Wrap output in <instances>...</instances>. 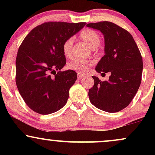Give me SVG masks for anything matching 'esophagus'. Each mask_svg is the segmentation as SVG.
<instances>
[{"label": "esophagus", "mask_w": 155, "mask_h": 155, "mask_svg": "<svg viewBox=\"0 0 155 155\" xmlns=\"http://www.w3.org/2000/svg\"><path fill=\"white\" fill-rule=\"evenodd\" d=\"M84 76V75L83 74H78V79H82Z\"/></svg>", "instance_id": "obj_1"}]
</instances>
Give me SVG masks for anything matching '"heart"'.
I'll use <instances>...</instances> for the list:
<instances>
[{"mask_svg":"<svg viewBox=\"0 0 155 155\" xmlns=\"http://www.w3.org/2000/svg\"><path fill=\"white\" fill-rule=\"evenodd\" d=\"M80 37L84 41L87 45L92 49L97 47L101 43V38L97 32L91 29L84 30L80 33ZM74 44V38H69L65 41L63 44V54L66 58H71L72 53V46ZM92 63L90 60L74 59L68 63V68L71 70L79 73H85L91 67Z\"/></svg>","mask_w":155,"mask_h":155,"instance_id":"obj_1","label":"heart"}]
</instances>
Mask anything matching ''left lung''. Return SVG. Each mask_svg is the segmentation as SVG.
I'll return each mask as SVG.
<instances>
[{"instance_id":"1","label":"left lung","mask_w":155,"mask_h":155,"mask_svg":"<svg viewBox=\"0 0 155 155\" xmlns=\"http://www.w3.org/2000/svg\"><path fill=\"white\" fill-rule=\"evenodd\" d=\"M89 28L104 35L105 54L95 67L97 73H111L108 81L93 76L94 85L89 90L92 105L102 111L114 113L124 109L136 95L143 71V60L130 33L111 22L89 23Z\"/></svg>"}]
</instances>
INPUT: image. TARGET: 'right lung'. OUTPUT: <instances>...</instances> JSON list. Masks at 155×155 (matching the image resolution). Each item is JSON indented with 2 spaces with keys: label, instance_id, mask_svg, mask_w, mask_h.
<instances>
[{
  "label": "right lung",
  "instance_id": "1",
  "mask_svg": "<svg viewBox=\"0 0 155 155\" xmlns=\"http://www.w3.org/2000/svg\"><path fill=\"white\" fill-rule=\"evenodd\" d=\"M85 25L44 22L23 40L16 59V84L23 100L33 111L49 114L66 104L77 74L73 70L60 71L66 63L63 44Z\"/></svg>",
  "mask_w": 155,
  "mask_h": 155
}]
</instances>
